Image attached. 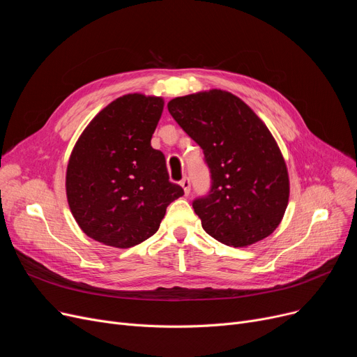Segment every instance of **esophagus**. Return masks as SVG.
<instances>
[{
  "label": "esophagus",
  "mask_w": 357,
  "mask_h": 357,
  "mask_svg": "<svg viewBox=\"0 0 357 357\" xmlns=\"http://www.w3.org/2000/svg\"><path fill=\"white\" fill-rule=\"evenodd\" d=\"M181 186H182L183 191H185V195H188V194H190V191H191V182H190V178H183V179L181 181Z\"/></svg>",
  "instance_id": "34e87169"
}]
</instances>
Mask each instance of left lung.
<instances>
[{
  "label": "left lung",
  "mask_w": 357,
  "mask_h": 357,
  "mask_svg": "<svg viewBox=\"0 0 357 357\" xmlns=\"http://www.w3.org/2000/svg\"><path fill=\"white\" fill-rule=\"evenodd\" d=\"M167 109L210 167L208 195L192 202L202 229L222 245L246 248L275 231L289 199L282 153L266 124L231 92L178 97Z\"/></svg>",
  "instance_id": "1"
}]
</instances>
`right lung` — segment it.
<instances>
[{"mask_svg": "<svg viewBox=\"0 0 357 357\" xmlns=\"http://www.w3.org/2000/svg\"><path fill=\"white\" fill-rule=\"evenodd\" d=\"M163 98L127 93L92 119L66 169V197L81 230L127 249L153 236L166 207L183 195L169 181L165 156L150 146Z\"/></svg>", "mask_w": 357, "mask_h": 357, "instance_id": "obj_1", "label": "right lung"}]
</instances>
